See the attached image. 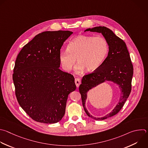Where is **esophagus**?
<instances>
[{
    "label": "esophagus",
    "mask_w": 148,
    "mask_h": 148,
    "mask_svg": "<svg viewBox=\"0 0 148 148\" xmlns=\"http://www.w3.org/2000/svg\"><path fill=\"white\" fill-rule=\"evenodd\" d=\"M81 79H79V78H75V85H76L77 88L79 86V85L81 84Z\"/></svg>",
    "instance_id": "esophagus-1"
}]
</instances>
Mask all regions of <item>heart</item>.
<instances>
[{
    "instance_id": "b5f03b06",
    "label": "heart",
    "mask_w": 148,
    "mask_h": 148,
    "mask_svg": "<svg viewBox=\"0 0 148 148\" xmlns=\"http://www.w3.org/2000/svg\"><path fill=\"white\" fill-rule=\"evenodd\" d=\"M109 52L107 40L102 36L79 35L68 44L67 50L59 52V59L63 69L70 71L77 62L75 72L84 70L92 72L99 68L105 60Z\"/></svg>"
}]
</instances>
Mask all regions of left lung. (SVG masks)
I'll list each match as a JSON object with an SVG mask.
<instances>
[{"instance_id": "1", "label": "left lung", "mask_w": 148, "mask_h": 148, "mask_svg": "<svg viewBox=\"0 0 148 148\" xmlns=\"http://www.w3.org/2000/svg\"><path fill=\"white\" fill-rule=\"evenodd\" d=\"M86 31L102 34L109 45L108 55L103 64L93 73L84 76L79 87L86 114L94 120H103L116 114L124 106L131 90L133 66L125 43L111 29L99 26L88 28L84 31ZM106 81L117 84L122 94L118 104L109 114L101 118H96L92 116L86 108L87 93L89 90Z\"/></svg>"}]
</instances>
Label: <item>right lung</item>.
<instances>
[{
	"instance_id": "1",
	"label": "right lung",
	"mask_w": 148,
	"mask_h": 148,
	"mask_svg": "<svg viewBox=\"0 0 148 148\" xmlns=\"http://www.w3.org/2000/svg\"><path fill=\"white\" fill-rule=\"evenodd\" d=\"M72 34L70 31L40 33L17 57L13 74L17 99L36 121H60L65 114L69 95L76 89L73 75L59 69V52Z\"/></svg>"
}]
</instances>
